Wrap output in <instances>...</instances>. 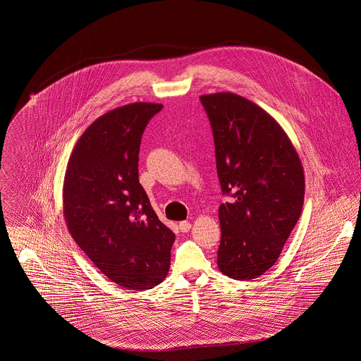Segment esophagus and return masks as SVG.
Wrapping results in <instances>:
<instances>
[{"label":"esophagus","instance_id":"esophagus-1","mask_svg":"<svg viewBox=\"0 0 361 361\" xmlns=\"http://www.w3.org/2000/svg\"><path fill=\"white\" fill-rule=\"evenodd\" d=\"M190 228H192V223H190V221L183 220V221L179 223V230H180L182 233H188V231H190Z\"/></svg>","mask_w":361,"mask_h":361}]
</instances>
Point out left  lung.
I'll list each match as a JSON object with an SVG mask.
<instances>
[{
  "label": "left lung",
  "mask_w": 361,
  "mask_h": 361,
  "mask_svg": "<svg viewBox=\"0 0 361 361\" xmlns=\"http://www.w3.org/2000/svg\"><path fill=\"white\" fill-rule=\"evenodd\" d=\"M209 118L217 176L230 202L219 207V269L237 281L276 263L298 221L304 169L288 134L269 114L234 93L200 97Z\"/></svg>",
  "instance_id": "left-lung-1"
}]
</instances>
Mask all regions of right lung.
Segmentation results:
<instances>
[{
    "label": "right lung",
    "mask_w": 361,
    "mask_h": 361,
    "mask_svg": "<svg viewBox=\"0 0 361 361\" xmlns=\"http://www.w3.org/2000/svg\"><path fill=\"white\" fill-rule=\"evenodd\" d=\"M161 104L134 102L93 121L70 156L63 212L70 234L97 268L127 290H147L167 276L175 234L138 179L145 127Z\"/></svg>",
    "instance_id": "obj_1"
}]
</instances>
